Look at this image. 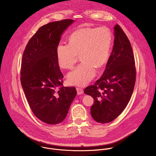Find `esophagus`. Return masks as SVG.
I'll return each instance as SVG.
<instances>
[{"label": "esophagus", "mask_w": 156, "mask_h": 156, "mask_svg": "<svg viewBox=\"0 0 156 156\" xmlns=\"http://www.w3.org/2000/svg\"><path fill=\"white\" fill-rule=\"evenodd\" d=\"M76 91H77V94L78 95L80 94H82L84 93V91L82 88L81 87H76Z\"/></svg>", "instance_id": "1"}]
</instances>
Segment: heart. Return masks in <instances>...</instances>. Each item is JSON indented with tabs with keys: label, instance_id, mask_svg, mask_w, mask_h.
I'll return each instance as SVG.
<instances>
[{
	"label": "heart",
	"instance_id": "heart-1",
	"mask_svg": "<svg viewBox=\"0 0 156 156\" xmlns=\"http://www.w3.org/2000/svg\"><path fill=\"white\" fill-rule=\"evenodd\" d=\"M112 33L106 27L82 28L69 37V44L60 43L56 49L58 65L64 69H72L78 55L81 63L67 75L71 85L83 86L94 77L96 68L107 63L112 46Z\"/></svg>",
	"mask_w": 156,
	"mask_h": 156
}]
</instances>
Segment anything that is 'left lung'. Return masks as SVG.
<instances>
[{
	"label": "left lung",
	"instance_id": "left-lung-1",
	"mask_svg": "<svg viewBox=\"0 0 156 156\" xmlns=\"http://www.w3.org/2000/svg\"><path fill=\"white\" fill-rule=\"evenodd\" d=\"M114 44L102 76L84 93L94 98L91 114L102 123L115 119L125 108L134 90L136 69L129 39L120 27H114Z\"/></svg>",
	"mask_w": 156,
	"mask_h": 156
}]
</instances>
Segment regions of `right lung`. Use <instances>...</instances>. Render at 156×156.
I'll use <instances>...</instances> for the list:
<instances>
[{
    "instance_id": "obj_1",
    "label": "right lung",
    "mask_w": 156,
    "mask_h": 156,
    "mask_svg": "<svg viewBox=\"0 0 156 156\" xmlns=\"http://www.w3.org/2000/svg\"><path fill=\"white\" fill-rule=\"evenodd\" d=\"M66 19L41 27L30 39L21 66V83L29 105L42 122H62L76 96L75 87H60L63 75L57 62L56 49L63 32L73 23Z\"/></svg>"
}]
</instances>
